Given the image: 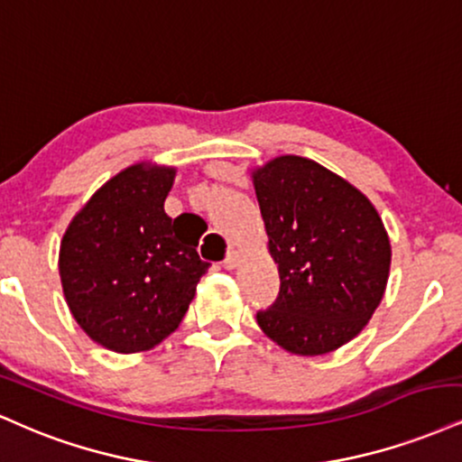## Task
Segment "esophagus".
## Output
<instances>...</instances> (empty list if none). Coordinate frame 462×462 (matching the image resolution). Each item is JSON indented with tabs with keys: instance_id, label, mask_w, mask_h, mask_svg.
I'll return each mask as SVG.
<instances>
[{
	"instance_id": "1",
	"label": "esophagus",
	"mask_w": 462,
	"mask_h": 462,
	"mask_svg": "<svg viewBox=\"0 0 462 462\" xmlns=\"http://www.w3.org/2000/svg\"><path fill=\"white\" fill-rule=\"evenodd\" d=\"M240 257H242V253L237 251V248H231V251L226 253V257H225V262H222V265H225L226 270H233L237 265V262H240Z\"/></svg>"
}]
</instances>
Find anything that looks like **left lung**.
Here are the masks:
<instances>
[{
  "label": "left lung",
  "instance_id": "8db88e82",
  "mask_svg": "<svg viewBox=\"0 0 462 462\" xmlns=\"http://www.w3.org/2000/svg\"><path fill=\"white\" fill-rule=\"evenodd\" d=\"M253 183L281 276L257 324L294 355L337 350L365 328L387 287L392 244L381 216L365 194L307 157H274Z\"/></svg>",
  "mask_w": 462,
  "mask_h": 462
}]
</instances>
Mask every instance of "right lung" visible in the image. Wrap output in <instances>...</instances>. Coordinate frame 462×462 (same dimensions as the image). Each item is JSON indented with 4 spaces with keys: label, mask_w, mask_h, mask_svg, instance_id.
Wrapping results in <instances>:
<instances>
[{
    "label": "right lung",
    "mask_w": 462,
    "mask_h": 462,
    "mask_svg": "<svg viewBox=\"0 0 462 462\" xmlns=\"http://www.w3.org/2000/svg\"><path fill=\"white\" fill-rule=\"evenodd\" d=\"M175 168L135 164L112 177L70 220L60 244L67 305L90 339L149 350L186 316L209 263L199 240L166 216Z\"/></svg>",
    "instance_id": "1"
}]
</instances>
